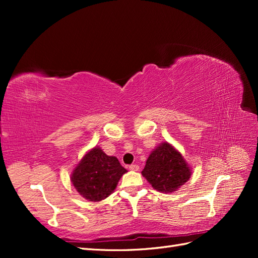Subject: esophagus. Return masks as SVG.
Returning <instances> with one entry per match:
<instances>
[{
    "instance_id": "34e87169",
    "label": "esophagus",
    "mask_w": 258,
    "mask_h": 258,
    "mask_svg": "<svg viewBox=\"0 0 258 258\" xmlns=\"http://www.w3.org/2000/svg\"><path fill=\"white\" fill-rule=\"evenodd\" d=\"M128 169H130V171H139L140 166L136 165V164H132V165L128 166Z\"/></svg>"
}]
</instances>
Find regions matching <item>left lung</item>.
Returning a JSON list of instances; mask_svg holds the SVG:
<instances>
[{"label":"left lung","instance_id":"1","mask_svg":"<svg viewBox=\"0 0 258 258\" xmlns=\"http://www.w3.org/2000/svg\"><path fill=\"white\" fill-rule=\"evenodd\" d=\"M190 167L183 155L167 142L151 153L142 171L152 187L161 193H173L190 178Z\"/></svg>","mask_w":258,"mask_h":258}]
</instances>
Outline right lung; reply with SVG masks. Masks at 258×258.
Segmentation results:
<instances>
[{
  "label": "right lung",
  "mask_w": 258,
  "mask_h": 258,
  "mask_svg": "<svg viewBox=\"0 0 258 258\" xmlns=\"http://www.w3.org/2000/svg\"><path fill=\"white\" fill-rule=\"evenodd\" d=\"M126 169L115 156L94 147L82 158L71 175L75 189L90 202H100L111 195Z\"/></svg>",
  "instance_id": "obj_1"
}]
</instances>
